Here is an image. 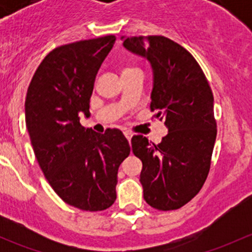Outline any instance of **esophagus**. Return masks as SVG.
<instances>
[{
  "mask_svg": "<svg viewBox=\"0 0 252 252\" xmlns=\"http://www.w3.org/2000/svg\"><path fill=\"white\" fill-rule=\"evenodd\" d=\"M124 136H126V140L130 141L131 138H133V134L129 133V131H126V133H124Z\"/></svg>",
  "mask_w": 252,
  "mask_h": 252,
  "instance_id": "esophagus-1",
  "label": "esophagus"
}]
</instances>
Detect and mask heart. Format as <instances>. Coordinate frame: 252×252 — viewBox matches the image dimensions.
Returning a JSON list of instances; mask_svg holds the SVG:
<instances>
[{
	"label": "heart",
	"instance_id": "heart-1",
	"mask_svg": "<svg viewBox=\"0 0 252 252\" xmlns=\"http://www.w3.org/2000/svg\"><path fill=\"white\" fill-rule=\"evenodd\" d=\"M126 69H133V68H126Z\"/></svg>",
	"mask_w": 252,
	"mask_h": 252
}]
</instances>
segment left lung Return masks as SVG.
<instances>
[{
  "instance_id": "8db88e82",
  "label": "left lung",
  "mask_w": 252,
  "mask_h": 252,
  "mask_svg": "<svg viewBox=\"0 0 252 252\" xmlns=\"http://www.w3.org/2000/svg\"><path fill=\"white\" fill-rule=\"evenodd\" d=\"M121 40L151 64L150 107L168 129L157 145L142 135L131 139L134 155L142 162L144 199L157 210H178L200 191L210 172L217 135L212 90L191 53L168 37Z\"/></svg>"
}]
</instances>
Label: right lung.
Listing matches in <instances>:
<instances>
[{
  "mask_svg": "<svg viewBox=\"0 0 252 252\" xmlns=\"http://www.w3.org/2000/svg\"><path fill=\"white\" fill-rule=\"evenodd\" d=\"M116 36L63 45L37 67L25 98V123L39 166L56 194L83 211H103L116 201L118 168L130 146L118 129H85L101 64Z\"/></svg>",
  "mask_w": 252,
  "mask_h": 252,
  "instance_id": "add662e5",
  "label": "right lung"
}]
</instances>
